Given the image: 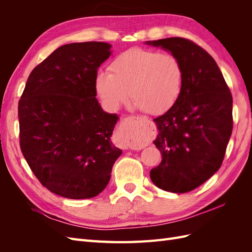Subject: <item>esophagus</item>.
<instances>
[{"mask_svg": "<svg viewBox=\"0 0 252 252\" xmlns=\"http://www.w3.org/2000/svg\"><path fill=\"white\" fill-rule=\"evenodd\" d=\"M132 120L134 122H136L138 124H146L148 123V121L146 119H143V118H136V117H133ZM140 131V130H138ZM124 139L123 141H122V144H123V146L125 148H130V149H138L140 147V144L138 142H135L134 139H133V134H134V129H130V130H124Z\"/></svg>", "mask_w": 252, "mask_h": 252, "instance_id": "1", "label": "esophagus"}]
</instances>
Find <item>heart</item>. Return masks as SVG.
<instances>
[{"label": "heart", "mask_w": 252, "mask_h": 252, "mask_svg": "<svg viewBox=\"0 0 252 252\" xmlns=\"http://www.w3.org/2000/svg\"><path fill=\"white\" fill-rule=\"evenodd\" d=\"M184 70L172 53L131 48L112 61L108 72L98 73L96 93L109 109L117 110L131 95L134 107L158 116L177 104Z\"/></svg>", "instance_id": "heart-1"}]
</instances>
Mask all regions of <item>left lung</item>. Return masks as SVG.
Segmentation results:
<instances>
[{"instance_id":"left-lung-1","label":"left lung","mask_w":252,"mask_h":252,"mask_svg":"<svg viewBox=\"0 0 252 252\" xmlns=\"http://www.w3.org/2000/svg\"><path fill=\"white\" fill-rule=\"evenodd\" d=\"M146 44L172 53L184 70L179 101L154 120L162 162L150 170V179L166 191H191L222 165L232 132V95L216 61L199 45L183 37Z\"/></svg>"}]
</instances>
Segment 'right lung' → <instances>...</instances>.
<instances>
[{"label": "right lung", "instance_id": "obj_1", "mask_svg": "<svg viewBox=\"0 0 252 252\" xmlns=\"http://www.w3.org/2000/svg\"><path fill=\"white\" fill-rule=\"evenodd\" d=\"M110 49L104 42L59 47L29 74L19 102L22 154L41 184L67 199L101 193L122 155L110 141L119 117L95 97Z\"/></svg>", "mask_w": 252, "mask_h": 252}]
</instances>
